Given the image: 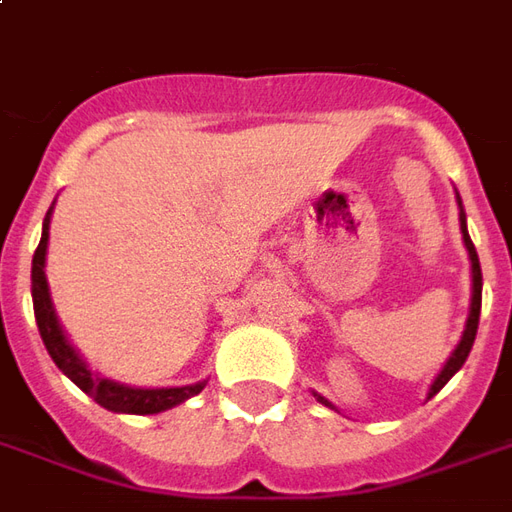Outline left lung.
I'll list each match as a JSON object with an SVG mask.
<instances>
[{
    "instance_id": "1",
    "label": "left lung",
    "mask_w": 512,
    "mask_h": 512,
    "mask_svg": "<svg viewBox=\"0 0 512 512\" xmlns=\"http://www.w3.org/2000/svg\"><path fill=\"white\" fill-rule=\"evenodd\" d=\"M457 205H460V230H463V244H466L468 260H471V313H468L466 332H463V338H460V343H457V349H455V352H452V357L446 360V366H443V371H441V374H438V380L432 382L430 396H435V393L441 391L443 385L452 380L457 371L463 368L468 352H471V346H474V338H477V327H480V307H482V268H480V257H477V249H474V244H471V238H468L466 213H463V202H460V196H457ZM316 396H318V393H316ZM318 402L330 405V402H327L324 396H318Z\"/></svg>"
}]
</instances>
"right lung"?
<instances>
[{"label": "right lung", "mask_w": 512, "mask_h": 512, "mask_svg": "<svg viewBox=\"0 0 512 512\" xmlns=\"http://www.w3.org/2000/svg\"><path fill=\"white\" fill-rule=\"evenodd\" d=\"M49 216L52 207L44 219V232H41V244L32 255V307H35V324L44 338V346L49 357L55 360V366L69 377L77 388L88 393L96 405L107 407L113 413H135V416H149V413H160L169 407L180 405L188 396H194L205 388V382L199 385H185V388H130V385H119V382L105 380L99 374H91L88 366L82 363V357L74 352V346L66 341V335L60 330L55 316V307L49 299V285H46L44 263H46V241H49Z\"/></svg>", "instance_id": "1"}]
</instances>
